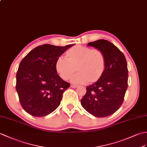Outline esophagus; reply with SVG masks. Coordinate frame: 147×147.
Wrapping results in <instances>:
<instances>
[{"label":"esophagus","mask_w":147,"mask_h":147,"mask_svg":"<svg viewBox=\"0 0 147 147\" xmlns=\"http://www.w3.org/2000/svg\"><path fill=\"white\" fill-rule=\"evenodd\" d=\"M71 87L72 88H76L78 87V86L76 84H71Z\"/></svg>","instance_id":"obj_1"}]
</instances>
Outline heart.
Segmentation results:
<instances>
[{
  "label": "heart",
  "mask_w": 147,
  "mask_h": 147,
  "mask_svg": "<svg viewBox=\"0 0 147 147\" xmlns=\"http://www.w3.org/2000/svg\"><path fill=\"white\" fill-rule=\"evenodd\" d=\"M67 57L61 56L57 58L55 68L57 74L63 80L71 77L77 66L78 73L71 78L74 84L85 83L98 80L103 74L105 67V57L101 51L91 49L89 47L77 45L70 49Z\"/></svg>",
  "instance_id": "obj_1"
}]
</instances>
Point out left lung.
Masks as SVG:
<instances>
[{"label": "left lung", "mask_w": 147, "mask_h": 147, "mask_svg": "<svg viewBox=\"0 0 147 147\" xmlns=\"http://www.w3.org/2000/svg\"><path fill=\"white\" fill-rule=\"evenodd\" d=\"M87 46L103 52L105 67L96 83L86 86L81 104L94 117H107L117 111L123 101L128 88L127 60L121 51L107 40L99 39Z\"/></svg>", "instance_id": "1"}]
</instances>
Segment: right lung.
Here are the masks:
<instances>
[{
  "mask_svg": "<svg viewBox=\"0 0 147 147\" xmlns=\"http://www.w3.org/2000/svg\"><path fill=\"white\" fill-rule=\"evenodd\" d=\"M44 44L30 51L20 62L16 74V91L27 113L42 117L59 107L64 91L70 84L57 74V59L72 47Z\"/></svg>",
  "mask_w": 147,
  "mask_h": 147,
  "instance_id": "1",
  "label": "right lung"
}]
</instances>
